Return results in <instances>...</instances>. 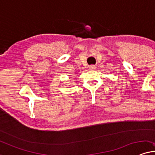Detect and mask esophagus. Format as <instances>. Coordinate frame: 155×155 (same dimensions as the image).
I'll return each instance as SVG.
<instances>
[{
    "mask_svg": "<svg viewBox=\"0 0 155 155\" xmlns=\"http://www.w3.org/2000/svg\"><path fill=\"white\" fill-rule=\"evenodd\" d=\"M96 68V67L95 65H90L89 66V70H95Z\"/></svg>",
    "mask_w": 155,
    "mask_h": 155,
    "instance_id": "obj_1",
    "label": "esophagus"
}]
</instances>
